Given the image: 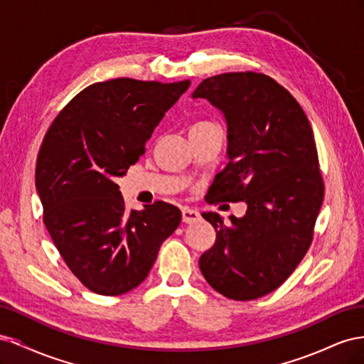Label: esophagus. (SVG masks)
<instances>
[{
	"mask_svg": "<svg viewBox=\"0 0 364 364\" xmlns=\"http://www.w3.org/2000/svg\"><path fill=\"white\" fill-rule=\"evenodd\" d=\"M200 220V214L191 208H182V222L183 223H197Z\"/></svg>",
	"mask_w": 364,
	"mask_h": 364,
	"instance_id": "obj_1",
	"label": "esophagus"
}]
</instances>
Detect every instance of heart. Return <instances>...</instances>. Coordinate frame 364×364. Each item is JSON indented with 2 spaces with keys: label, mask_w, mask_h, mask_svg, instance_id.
Returning <instances> with one entry per match:
<instances>
[{
  "label": "heart",
  "mask_w": 364,
  "mask_h": 364,
  "mask_svg": "<svg viewBox=\"0 0 364 364\" xmlns=\"http://www.w3.org/2000/svg\"><path fill=\"white\" fill-rule=\"evenodd\" d=\"M209 126H214L211 123H208V121H199V123H196L191 130H197V129H203V127H209Z\"/></svg>",
  "instance_id": "obj_1"
}]
</instances>
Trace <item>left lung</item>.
Listing matches in <instances>:
<instances>
[{
	"mask_svg": "<svg viewBox=\"0 0 364 364\" xmlns=\"http://www.w3.org/2000/svg\"><path fill=\"white\" fill-rule=\"evenodd\" d=\"M223 114L228 165L208 196L246 202L226 226L217 213L203 218L217 230L199 259L208 284L229 299L252 301L287 279L311 245L323 202L313 129L296 98L259 73H226L193 92Z\"/></svg>",
	"mask_w": 364,
	"mask_h": 364,
	"instance_id": "obj_1",
	"label": "left lung"
}]
</instances>
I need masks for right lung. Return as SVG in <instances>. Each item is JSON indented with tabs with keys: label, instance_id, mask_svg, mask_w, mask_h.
<instances>
[{
	"label": "right lung",
	"instance_id": "1",
	"mask_svg": "<svg viewBox=\"0 0 364 364\" xmlns=\"http://www.w3.org/2000/svg\"><path fill=\"white\" fill-rule=\"evenodd\" d=\"M190 85L94 83L63 107L43 138L36 162L43 223L70 270L94 293L138 287L181 223V209L165 202L127 211L115 181L144 155L153 130Z\"/></svg>",
	"mask_w": 364,
	"mask_h": 364
}]
</instances>
